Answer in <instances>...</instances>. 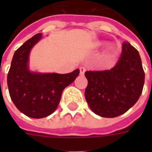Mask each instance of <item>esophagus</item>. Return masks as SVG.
<instances>
[{
    "mask_svg": "<svg viewBox=\"0 0 152 152\" xmlns=\"http://www.w3.org/2000/svg\"><path fill=\"white\" fill-rule=\"evenodd\" d=\"M80 75H83L84 72H86V69L84 67H81L80 69Z\"/></svg>",
    "mask_w": 152,
    "mask_h": 152,
    "instance_id": "34e87169",
    "label": "esophagus"
}]
</instances>
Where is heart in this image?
Wrapping results in <instances>:
<instances>
[{
  "instance_id": "obj_1",
  "label": "heart",
  "mask_w": 152,
  "mask_h": 152,
  "mask_svg": "<svg viewBox=\"0 0 152 152\" xmlns=\"http://www.w3.org/2000/svg\"><path fill=\"white\" fill-rule=\"evenodd\" d=\"M108 52L110 53H111V54H113V55H115L116 53H117V51H116V50L114 49V47H113V46H109V47H108Z\"/></svg>"
}]
</instances>
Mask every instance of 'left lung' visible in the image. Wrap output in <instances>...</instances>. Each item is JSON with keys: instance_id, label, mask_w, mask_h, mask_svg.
<instances>
[{"instance_id": "left-lung-1", "label": "left lung", "mask_w": 152, "mask_h": 152, "mask_svg": "<svg viewBox=\"0 0 152 152\" xmlns=\"http://www.w3.org/2000/svg\"><path fill=\"white\" fill-rule=\"evenodd\" d=\"M85 99L91 110L103 118L125 113L141 95L144 71L139 52L127 42L117 64L110 70L87 71Z\"/></svg>"}]
</instances>
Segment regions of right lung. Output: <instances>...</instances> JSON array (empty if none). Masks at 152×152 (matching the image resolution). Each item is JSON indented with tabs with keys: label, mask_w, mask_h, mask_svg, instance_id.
Returning a JSON list of instances; mask_svg holds the SVG:
<instances>
[{
	"label": "right lung",
	"mask_w": 152,
	"mask_h": 152,
	"mask_svg": "<svg viewBox=\"0 0 152 152\" xmlns=\"http://www.w3.org/2000/svg\"><path fill=\"white\" fill-rule=\"evenodd\" d=\"M41 38V33L35 34L15 50L7 77L13 103L21 113L32 118H42L53 113L61 101L63 90L80 74L79 69L68 74L30 71V51Z\"/></svg>",
	"instance_id": "1"
}]
</instances>
